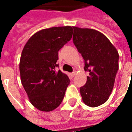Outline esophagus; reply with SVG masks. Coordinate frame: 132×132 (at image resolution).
<instances>
[{"label":"esophagus","instance_id":"34e87169","mask_svg":"<svg viewBox=\"0 0 132 132\" xmlns=\"http://www.w3.org/2000/svg\"><path fill=\"white\" fill-rule=\"evenodd\" d=\"M71 76H72V77H74L75 76H76V72H73L71 73Z\"/></svg>","mask_w":132,"mask_h":132}]
</instances>
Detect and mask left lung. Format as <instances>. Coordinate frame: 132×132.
<instances>
[{
    "label": "left lung",
    "instance_id": "left-lung-1",
    "mask_svg": "<svg viewBox=\"0 0 132 132\" xmlns=\"http://www.w3.org/2000/svg\"><path fill=\"white\" fill-rule=\"evenodd\" d=\"M73 41L89 72L86 84L80 88L83 102L91 108L102 105L113 89L119 69V54L108 37L97 30L73 27Z\"/></svg>",
    "mask_w": 132,
    "mask_h": 132
}]
</instances>
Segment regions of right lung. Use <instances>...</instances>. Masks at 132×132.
I'll use <instances>...</instances> for the list:
<instances>
[{
    "mask_svg": "<svg viewBox=\"0 0 132 132\" xmlns=\"http://www.w3.org/2000/svg\"><path fill=\"white\" fill-rule=\"evenodd\" d=\"M73 27H54L44 29L25 44L20 61L22 86L31 104L43 112L58 108L63 100L70 80L56 67L59 51L71 40Z\"/></svg>",
    "mask_w": 132,
    "mask_h": 132,
    "instance_id": "1",
    "label": "right lung"
}]
</instances>
